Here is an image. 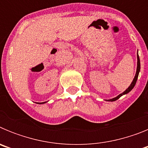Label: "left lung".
<instances>
[{
	"label": "left lung",
	"instance_id": "obj_1",
	"mask_svg": "<svg viewBox=\"0 0 148 148\" xmlns=\"http://www.w3.org/2000/svg\"><path fill=\"white\" fill-rule=\"evenodd\" d=\"M137 59H138V61H137V70H136V75L135 77H134V78H133V82H132L131 84L130 85V87H128L127 89L126 90H125V92H122V93H121L120 95H119L117 97L114 98V99H110V100H108V101H116L117 99H119L120 97H121V95H125V94H127L128 93V92H130V91H131L132 89L134 87V86H135L136 83V81H137V78H138V73H139V71H140V60H139V57H138V55L137 54Z\"/></svg>",
	"mask_w": 148,
	"mask_h": 148
}]
</instances>
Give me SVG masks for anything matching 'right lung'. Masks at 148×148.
I'll use <instances>...</instances> for the list:
<instances>
[{"label":"right lung","instance_id":"1","mask_svg":"<svg viewBox=\"0 0 148 148\" xmlns=\"http://www.w3.org/2000/svg\"><path fill=\"white\" fill-rule=\"evenodd\" d=\"M44 103H45V102H40V103H38V104H44Z\"/></svg>","mask_w":148,"mask_h":148}]
</instances>
